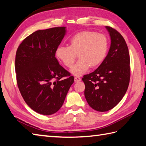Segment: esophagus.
<instances>
[{
  "label": "esophagus",
  "mask_w": 146,
  "mask_h": 146,
  "mask_svg": "<svg viewBox=\"0 0 146 146\" xmlns=\"http://www.w3.org/2000/svg\"><path fill=\"white\" fill-rule=\"evenodd\" d=\"M74 80H75V82H78L81 80V78L80 77H78V76H75V77L74 78Z\"/></svg>",
  "instance_id": "obj_1"
}]
</instances>
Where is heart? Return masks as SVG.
<instances>
[{
  "label": "heart",
  "instance_id": "obj_1",
  "mask_svg": "<svg viewBox=\"0 0 146 146\" xmlns=\"http://www.w3.org/2000/svg\"><path fill=\"white\" fill-rule=\"evenodd\" d=\"M108 41L104 34L92 31H82L75 34L69 40V46L59 45L55 50V56L67 68L73 66L78 54L79 60L71 68L75 76H81L90 67L96 68L107 56Z\"/></svg>",
  "mask_w": 146,
  "mask_h": 146
}]
</instances>
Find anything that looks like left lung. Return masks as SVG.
I'll return each mask as SVG.
<instances>
[{"label": "left lung", "mask_w": 146, "mask_h": 146, "mask_svg": "<svg viewBox=\"0 0 146 146\" xmlns=\"http://www.w3.org/2000/svg\"><path fill=\"white\" fill-rule=\"evenodd\" d=\"M111 44L105 59L96 70L82 78L84 94L94 110L106 112L115 107L126 92L130 79V59L126 41L108 26Z\"/></svg>", "instance_id": "1"}]
</instances>
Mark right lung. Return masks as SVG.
Instances as JSON below:
<instances>
[{
  "label": "right lung",
  "instance_id": "add662e5",
  "mask_svg": "<svg viewBox=\"0 0 146 146\" xmlns=\"http://www.w3.org/2000/svg\"><path fill=\"white\" fill-rule=\"evenodd\" d=\"M66 33L65 27L37 31L24 39L16 53L18 89L25 103L40 114L57 112L74 82L55 57Z\"/></svg>",
  "mask_w": 146,
  "mask_h": 146
}]
</instances>
